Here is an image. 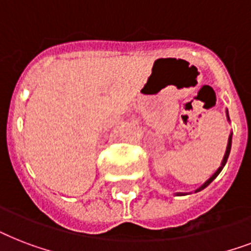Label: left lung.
<instances>
[{
  "mask_svg": "<svg viewBox=\"0 0 251 251\" xmlns=\"http://www.w3.org/2000/svg\"><path fill=\"white\" fill-rule=\"evenodd\" d=\"M230 146H232V134H230L229 139H228V146H226V155H224V159H223V161H222V165H220L218 171L215 172L214 175H212V177H211L210 179H207L206 182L203 183L202 186L199 187V189L197 191H201V190H202V189H204V187H206V186H208V185H210V183L212 182V181H214V179L216 178V177H218V175H219V173H220V172H222V169H223V168H224V165H226V160H228V156H229V152H230Z\"/></svg>",
  "mask_w": 251,
  "mask_h": 251,
  "instance_id": "8db88e82",
  "label": "left lung"
}]
</instances>
